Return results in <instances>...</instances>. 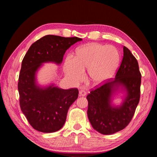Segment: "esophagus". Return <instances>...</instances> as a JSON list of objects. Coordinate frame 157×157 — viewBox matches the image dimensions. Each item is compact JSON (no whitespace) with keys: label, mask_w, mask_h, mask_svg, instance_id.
<instances>
[{"label":"esophagus","mask_w":157,"mask_h":157,"mask_svg":"<svg viewBox=\"0 0 157 157\" xmlns=\"http://www.w3.org/2000/svg\"><path fill=\"white\" fill-rule=\"evenodd\" d=\"M79 96H85V95H86V92L84 91V90H79Z\"/></svg>","instance_id":"obj_1"}]
</instances>
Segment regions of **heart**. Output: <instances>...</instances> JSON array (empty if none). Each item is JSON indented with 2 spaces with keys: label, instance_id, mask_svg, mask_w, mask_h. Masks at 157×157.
<instances>
[{
  "label": "heart",
  "instance_id": "b5f03b06",
  "mask_svg": "<svg viewBox=\"0 0 157 157\" xmlns=\"http://www.w3.org/2000/svg\"><path fill=\"white\" fill-rule=\"evenodd\" d=\"M120 59V53L116 48L92 43L79 48L74 59L66 58L64 71L66 76L76 83L83 78V71L88 70L89 80L99 84L113 75Z\"/></svg>",
  "mask_w": 157,
  "mask_h": 157
}]
</instances>
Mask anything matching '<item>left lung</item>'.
<instances>
[{
	"label": "left lung",
	"instance_id": "1",
	"mask_svg": "<svg viewBox=\"0 0 157 157\" xmlns=\"http://www.w3.org/2000/svg\"><path fill=\"white\" fill-rule=\"evenodd\" d=\"M141 74L139 63L130 50L123 47V58L115 79H109L86 96L89 120L94 129L102 134L118 132L128 125L140 100ZM121 87L126 91L120 106L111 104V97Z\"/></svg>",
	"mask_w": 157,
	"mask_h": 157
}]
</instances>
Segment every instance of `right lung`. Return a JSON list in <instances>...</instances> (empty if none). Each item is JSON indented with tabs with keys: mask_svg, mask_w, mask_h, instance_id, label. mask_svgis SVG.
Listing matches in <instances>:
<instances>
[{
	"mask_svg": "<svg viewBox=\"0 0 157 157\" xmlns=\"http://www.w3.org/2000/svg\"><path fill=\"white\" fill-rule=\"evenodd\" d=\"M82 39L46 35L31 45L22 61L18 90L20 107L29 123L37 131L57 132L63 126L70 106L78 98V89H62L54 84L41 87L36 73L42 63L60 64L66 50Z\"/></svg>",
	"mask_w": 157,
	"mask_h": 157,
	"instance_id": "right-lung-1",
	"label": "right lung"
}]
</instances>
